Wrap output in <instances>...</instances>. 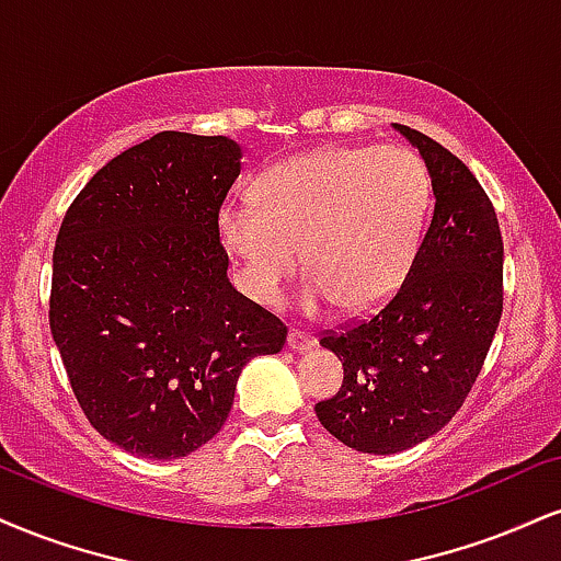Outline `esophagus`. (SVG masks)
Listing matches in <instances>:
<instances>
[{
    "label": "esophagus",
    "instance_id": "esophagus-1",
    "mask_svg": "<svg viewBox=\"0 0 561 561\" xmlns=\"http://www.w3.org/2000/svg\"><path fill=\"white\" fill-rule=\"evenodd\" d=\"M287 345L293 350H298V353H306V350L316 345V336L308 332H300V329H293V332L287 334Z\"/></svg>",
    "mask_w": 561,
    "mask_h": 561
}]
</instances>
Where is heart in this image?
Wrapping results in <instances>:
<instances>
[{
    "mask_svg": "<svg viewBox=\"0 0 561 561\" xmlns=\"http://www.w3.org/2000/svg\"><path fill=\"white\" fill-rule=\"evenodd\" d=\"M428 204V172L410 148H321L272 167L255 204L227 201L219 238L259 302H279L306 251V308L334 300L366 313L402 285Z\"/></svg>",
    "mask_w": 561,
    "mask_h": 561,
    "instance_id": "b5f03b06",
    "label": "heart"
}]
</instances>
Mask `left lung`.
<instances>
[{
	"instance_id": "1",
	"label": "left lung",
	"mask_w": 561,
	"mask_h": 561,
	"mask_svg": "<svg viewBox=\"0 0 561 561\" xmlns=\"http://www.w3.org/2000/svg\"><path fill=\"white\" fill-rule=\"evenodd\" d=\"M421 151L434 214L404 282L379 313L321 336L345 368L321 426L368 455L434 436L462 408L502 319L504 245L476 174L428 135L397 125Z\"/></svg>"
}]
</instances>
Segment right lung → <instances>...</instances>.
I'll list each match as a JSON object with an SVG mask.
<instances>
[{"instance_id": "right-lung-1", "label": "right lung", "mask_w": 561, "mask_h": 561, "mask_svg": "<svg viewBox=\"0 0 561 561\" xmlns=\"http://www.w3.org/2000/svg\"><path fill=\"white\" fill-rule=\"evenodd\" d=\"M242 151L164 130L85 182L54 245L49 327L91 426L119 449L178 460L219 434L255 355L287 327L227 279L219 208Z\"/></svg>"}]
</instances>
